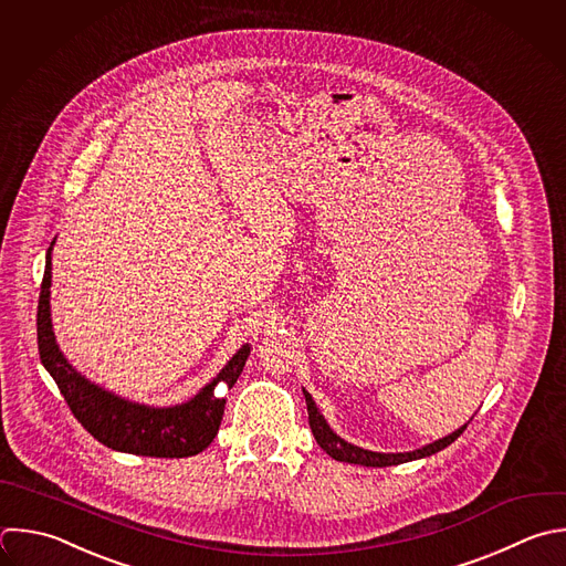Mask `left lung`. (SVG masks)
Listing matches in <instances>:
<instances>
[{
	"instance_id": "1",
	"label": "left lung",
	"mask_w": 566,
	"mask_h": 566,
	"mask_svg": "<svg viewBox=\"0 0 566 566\" xmlns=\"http://www.w3.org/2000/svg\"><path fill=\"white\" fill-rule=\"evenodd\" d=\"M303 396H305V402H307V413H310V427H312V433L318 442V447L332 455L334 460H340V462H349V464H363V467H391V464H402V462H409V460H418V458H427V455H433L438 453L440 449L449 447L464 429L467 424L458 427L455 431H451L449 436L444 438H438L420 449H413V451H400V453H382V451H369V449H363L358 444H352L347 442L345 438H340L325 420V416L318 411L312 394L307 389H303Z\"/></svg>"
}]
</instances>
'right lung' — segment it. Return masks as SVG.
Returning a JSON list of instances; mask_svg holds the SVG:
<instances>
[{
  "mask_svg": "<svg viewBox=\"0 0 566 566\" xmlns=\"http://www.w3.org/2000/svg\"><path fill=\"white\" fill-rule=\"evenodd\" d=\"M53 245L55 241L46 252V270L38 305V345L46 371L57 382L75 418L91 436L115 451L150 458H188L203 451L214 440L223 418L226 398H221V387H232L237 382L250 356V345H241L206 387L179 405H144L104 389L75 369L57 345L51 318Z\"/></svg>",
  "mask_w": 566,
  "mask_h": 566,
  "instance_id": "right-lung-1",
  "label": "right lung"
}]
</instances>
